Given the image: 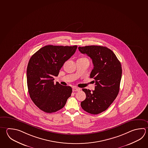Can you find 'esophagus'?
<instances>
[{
	"mask_svg": "<svg viewBox=\"0 0 148 148\" xmlns=\"http://www.w3.org/2000/svg\"><path fill=\"white\" fill-rule=\"evenodd\" d=\"M81 90L80 88L76 87H73V92H79Z\"/></svg>",
	"mask_w": 148,
	"mask_h": 148,
	"instance_id": "34e87169",
	"label": "esophagus"
}]
</instances>
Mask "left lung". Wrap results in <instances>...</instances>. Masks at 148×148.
Listing matches in <instances>:
<instances>
[{"label": "left lung", "instance_id": "obj_1", "mask_svg": "<svg viewBox=\"0 0 148 148\" xmlns=\"http://www.w3.org/2000/svg\"><path fill=\"white\" fill-rule=\"evenodd\" d=\"M78 50L92 60L94 68L90 77L94 78L95 90L83 88L86 97L81 103L85 111L97 114L105 111L119 92L122 68L120 61L110 49L105 47L90 45Z\"/></svg>", "mask_w": 148, "mask_h": 148}]
</instances>
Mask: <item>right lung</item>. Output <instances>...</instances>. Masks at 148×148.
<instances>
[{
    "instance_id": "1",
    "label": "right lung",
    "mask_w": 148,
    "mask_h": 148,
    "mask_svg": "<svg viewBox=\"0 0 148 148\" xmlns=\"http://www.w3.org/2000/svg\"><path fill=\"white\" fill-rule=\"evenodd\" d=\"M77 45L42 47L32 56L27 70L28 92L34 103L47 113L64 107L72 92L71 87L54 84L64 63L75 53Z\"/></svg>"
}]
</instances>
